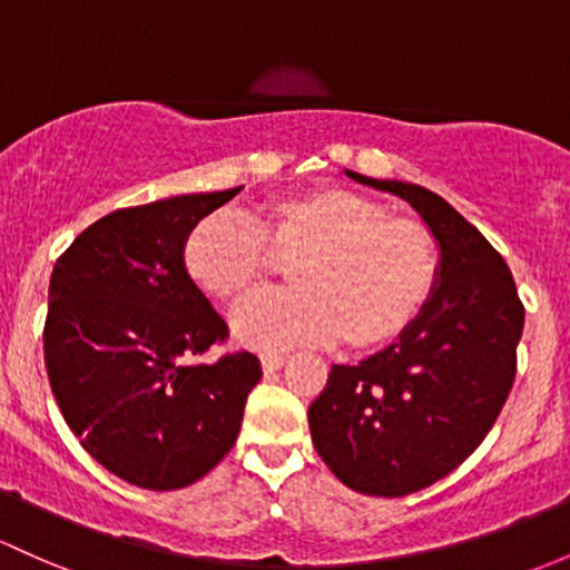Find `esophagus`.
Instances as JSON below:
<instances>
[{
  "mask_svg": "<svg viewBox=\"0 0 570 570\" xmlns=\"http://www.w3.org/2000/svg\"><path fill=\"white\" fill-rule=\"evenodd\" d=\"M284 360H286L284 354H262V356H259V362H262V371H265V373H273V371H278V367L284 365Z\"/></svg>",
  "mask_w": 570,
  "mask_h": 570,
  "instance_id": "34e87169",
  "label": "esophagus"
}]
</instances>
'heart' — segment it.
Wrapping results in <instances>:
<instances>
[{
    "mask_svg": "<svg viewBox=\"0 0 570 570\" xmlns=\"http://www.w3.org/2000/svg\"><path fill=\"white\" fill-rule=\"evenodd\" d=\"M289 265L286 295L243 305L233 330L262 352L341 343L367 352L395 341L422 314L441 254L422 222L390 216L376 199L337 186L273 199L248 218L218 214L186 237V275L205 297L237 305Z\"/></svg>",
    "mask_w": 570,
    "mask_h": 570,
    "instance_id": "b5f03b06",
    "label": "heart"
}]
</instances>
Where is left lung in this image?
I'll return each mask as SVG.
<instances>
[{"instance_id": "8db88e82", "label": "left lung", "mask_w": 570, "mask_h": 570, "mask_svg": "<svg viewBox=\"0 0 570 570\" xmlns=\"http://www.w3.org/2000/svg\"><path fill=\"white\" fill-rule=\"evenodd\" d=\"M405 199L441 248L438 284L409 330L360 365H333L308 409L318 458L362 495L403 498L473 454L509 397L524 308L509 265L435 191L346 170Z\"/></svg>"}]
</instances>
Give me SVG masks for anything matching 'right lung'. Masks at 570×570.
<instances>
[{
    "instance_id": "right-lung-1",
    "label": "right lung",
    "mask_w": 570,
    "mask_h": 570,
    "mask_svg": "<svg viewBox=\"0 0 570 570\" xmlns=\"http://www.w3.org/2000/svg\"><path fill=\"white\" fill-rule=\"evenodd\" d=\"M240 189L112 210L53 265L42 333L53 397L86 452L142 490H180L216 468L262 379L252 352L189 362L227 322L186 275V237Z\"/></svg>"
}]
</instances>
